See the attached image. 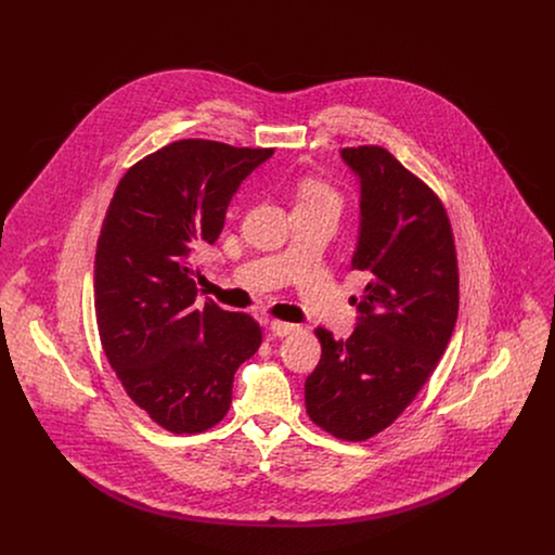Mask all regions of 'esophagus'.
Listing matches in <instances>:
<instances>
[{"label": "esophagus", "mask_w": 555, "mask_h": 555, "mask_svg": "<svg viewBox=\"0 0 555 555\" xmlns=\"http://www.w3.org/2000/svg\"><path fill=\"white\" fill-rule=\"evenodd\" d=\"M299 326L297 324H291V322H282V320H271L269 322V331L275 335V337H286L291 333H295Z\"/></svg>", "instance_id": "obj_1"}]
</instances>
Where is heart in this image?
<instances>
[{
	"label": "heart",
	"mask_w": 555,
	"mask_h": 555,
	"mask_svg": "<svg viewBox=\"0 0 555 555\" xmlns=\"http://www.w3.org/2000/svg\"><path fill=\"white\" fill-rule=\"evenodd\" d=\"M297 194H299V205H326V207H333V209H341L344 205V196L341 192L324 181V179H318V177H306L299 181V188H297Z\"/></svg>",
	"instance_id": "b5f03b06"
}]
</instances>
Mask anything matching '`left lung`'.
Segmentation results:
<instances>
[{
	"label": "left lung",
	"instance_id": "obj_1",
	"mask_svg": "<svg viewBox=\"0 0 555 555\" xmlns=\"http://www.w3.org/2000/svg\"><path fill=\"white\" fill-rule=\"evenodd\" d=\"M361 177V237L352 269L367 271L348 339L317 328L320 361L306 408L337 440L387 429L434 374L460 310L457 249L440 196L378 145L341 150Z\"/></svg>",
	"mask_w": 555,
	"mask_h": 555
}]
</instances>
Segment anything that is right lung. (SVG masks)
<instances>
[{
  "label": "right lung",
  "instance_id": "obj_1",
  "mask_svg": "<svg viewBox=\"0 0 555 555\" xmlns=\"http://www.w3.org/2000/svg\"><path fill=\"white\" fill-rule=\"evenodd\" d=\"M273 147L175 141L121 177L95 249V320L124 391L170 434L218 425L258 322L196 304L194 254L224 229L241 181Z\"/></svg>",
  "mask_w": 555,
  "mask_h": 555
}]
</instances>
